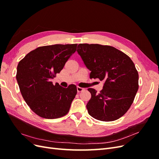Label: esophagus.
Returning <instances> with one entry per match:
<instances>
[{
  "instance_id": "esophagus-1",
  "label": "esophagus",
  "mask_w": 159,
  "mask_h": 159,
  "mask_svg": "<svg viewBox=\"0 0 159 159\" xmlns=\"http://www.w3.org/2000/svg\"><path fill=\"white\" fill-rule=\"evenodd\" d=\"M77 90H78V92L80 93V92H81V91H85V89L83 88H81V87H79V86H78V87H77Z\"/></svg>"
}]
</instances>
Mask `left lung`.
<instances>
[{
    "mask_svg": "<svg viewBox=\"0 0 159 159\" xmlns=\"http://www.w3.org/2000/svg\"><path fill=\"white\" fill-rule=\"evenodd\" d=\"M77 52L91 71L90 79L105 81L100 93L89 88L86 107L91 117L102 121L121 117L132 105L139 89V74L131 59L114 47L80 44Z\"/></svg>",
    "mask_w": 159,
    "mask_h": 159,
    "instance_id": "obj_1",
    "label": "left lung"
}]
</instances>
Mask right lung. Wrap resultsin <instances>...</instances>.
Returning a JSON list of instances; mask_svg holds the SVG:
<instances>
[{
  "mask_svg": "<svg viewBox=\"0 0 159 159\" xmlns=\"http://www.w3.org/2000/svg\"><path fill=\"white\" fill-rule=\"evenodd\" d=\"M77 44L38 47L18 64L16 80L21 94L33 112L45 119H57L68 113L77 94L74 84L67 88L51 80L63 69L76 51Z\"/></svg>",
  "mask_w": 159,
  "mask_h": 159,
  "instance_id": "right-lung-1",
  "label": "right lung"
}]
</instances>
